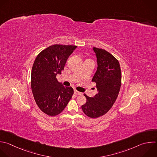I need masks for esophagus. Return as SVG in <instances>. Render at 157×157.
Listing matches in <instances>:
<instances>
[{
  "instance_id": "obj_1",
  "label": "esophagus",
  "mask_w": 157,
  "mask_h": 157,
  "mask_svg": "<svg viewBox=\"0 0 157 157\" xmlns=\"http://www.w3.org/2000/svg\"><path fill=\"white\" fill-rule=\"evenodd\" d=\"M74 93H75V94H76V95H81L82 93H81V92H78V91H77V90H75L74 91Z\"/></svg>"
}]
</instances>
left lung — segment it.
I'll list each match as a JSON object with an SVG mask.
<instances>
[{"mask_svg":"<svg viewBox=\"0 0 157 157\" xmlns=\"http://www.w3.org/2000/svg\"><path fill=\"white\" fill-rule=\"evenodd\" d=\"M97 68L92 81L96 83L98 93L93 97L84 94L87 101L81 106L89 117L96 118L107 113L115 102L121 84V73L118 61L104 49L93 47Z\"/></svg>","mask_w":157,"mask_h":157,"instance_id":"1","label":"left lung"}]
</instances>
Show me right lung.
<instances>
[{
    "label": "right lung",
    "mask_w": 157,
    "mask_h": 157,
    "mask_svg": "<svg viewBox=\"0 0 157 157\" xmlns=\"http://www.w3.org/2000/svg\"><path fill=\"white\" fill-rule=\"evenodd\" d=\"M77 46L56 44L39 54L32 68L31 86L39 108L47 115L60 114L74 93L71 87H65L56 76L61 74L68 57Z\"/></svg>",
    "instance_id": "obj_1"
}]
</instances>
